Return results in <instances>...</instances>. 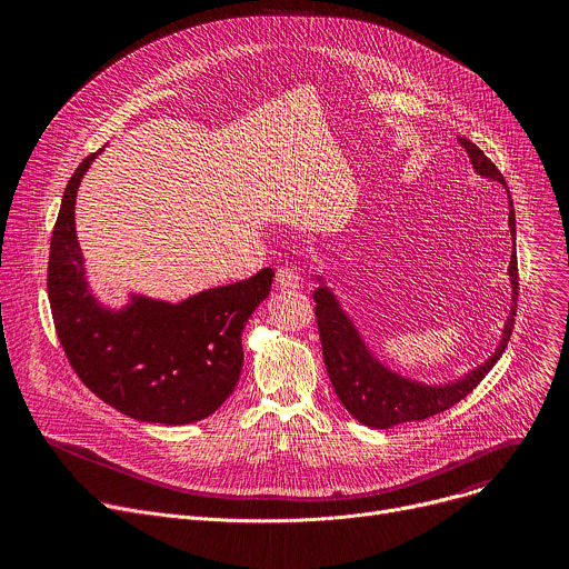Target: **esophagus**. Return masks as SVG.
Segmentation results:
<instances>
[{
  "mask_svg": "<svg viewBox=\"0 0 569 569\" xmlns=\"http://www.w3.org/2000/svg\"><path fill=\"white\" fill-rule=\"evenodd\" d=\"M299 272L292 268V266H279L277 272H274V283L277 288H283V290H295L299 288Z\"/></svg>",
  "mask_w": 569,
  "mask_h": 569,
  "instance_id": "esophagus-1",
  "label": "esophagus"
}]
</instances>
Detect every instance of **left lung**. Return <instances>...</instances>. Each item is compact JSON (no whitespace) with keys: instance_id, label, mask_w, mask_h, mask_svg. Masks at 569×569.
Wrapping results in <instances>:
<instances>
[{"instance_id":"obj_1","label":"left lung","mask_w":569,"mask_h":569,"mask_svg":"<svg viewBox=\"0 0 569 569\" xmlns=\"http://www.w3.org/2000/svg\"><path fill=\"white\" fill-rule=\"evenodd\" d=\"M459 143L466 148L472 169L483 176L498 180L507 187L502 173L493 161L483 154L468 137H459ZM509 224H511V236H516V213H513V202L509 196ZM509 277L513 286V306L511 315L507 317L505 323V333L498 351L486 360L479 369L470 371L463 380L452 382V385H441V387H428L412 382L408 378H400L398 373L387 371L362 345L358 331L353 329V323L345 317L340 310L336 297L327 288H317L312 299H315V317H317V329H319V340H321V353H323V365H327L329 378L336 387L338 398L342 400L345 408L362 423L376 430H385L398 423H410V421H423L435 415H441L450 410L452 405H457L461 398H466L481 380L483 376L493 369V365L500 360L505 353L511 333H513V323H516V308H518V254L513 252L511 266H509Z\"/></svg>"}]
</instances>
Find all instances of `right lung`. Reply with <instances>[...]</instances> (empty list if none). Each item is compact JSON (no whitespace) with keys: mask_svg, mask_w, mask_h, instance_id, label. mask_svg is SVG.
Instances as JSON below:
<instances>
[{"mask_svg":"<svg viewBox=\"0 0 569 569\" xmlns=\"http://www.w3.org/2000/svg\"><path fill=\"white\" fill-rule=\"evenodd\" d=\"M99 152L71 176L51 233L47 292L62 351L83 385L130 419L164 426L207 419L238 382L240 336L274 272L263 268L176 306L134 297L119 312L101 308L88 290L73 224L80 178Z\"/></svg>","mask_w":569,"mask_h":569,"instance_id":"add662e5","label":"right lung"}]
</instances>
